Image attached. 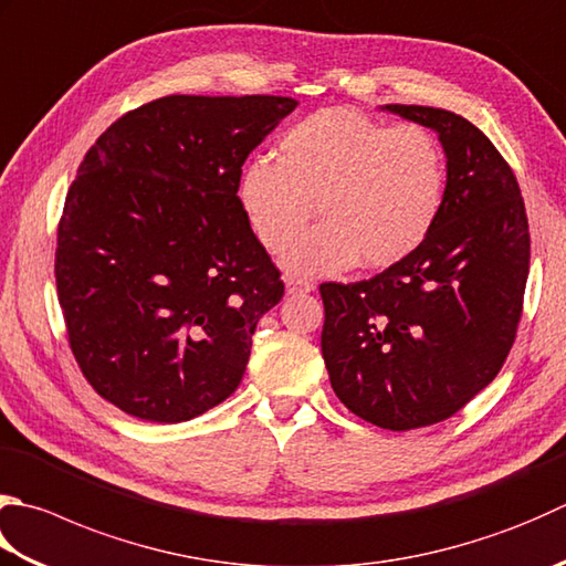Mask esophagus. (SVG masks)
<instances>
[{
  "label": "esophagus",
  "instance_id": "34e87169",
  "mask_svg": "<svg viewBox=\"0 0 566 566\" xmlns=\"http://www.w3.org/2000/svg\"><path fill=\"white\" fill-rule=\"evenodd\" d=\"M286 286V294L294 296V294H308L314 292V284L312 282H302V280H294V276H286L284 280Z\"/></svg>",
  "mask_w": 566,
  "mask_h": 566
}]
</instances>
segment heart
<instances>
[{
  "instance_id": "heart-1",
  "label": "heart",
  "mask_w": 566,
  "mask_h": 566,
  "mask_svg": "<svg viewBox=\"0 0 566 566\" xmlns=\"http://www.w3.org/2000/svg\"><path fill=\"white\" fill-rule=\"evenodd\" d=\"M254 235L282 254L317 210L322 226L284 258L298 276L407 260L437 226L447 157L427 127L395 125L358 109L304 117L276 142L274 161H252L238 184Z\"/></svg>"
}]
</instances>
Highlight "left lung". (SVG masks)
<instances>
[{
	"label": "left lung",
	"mask_w": 566,
	"mask_h": 566,
	"mask_svg": "<svg viewBox=\"0 0 566 566\" xmlns=\"http://www.w3.org/2000/svg\"><path fill=\"white\" fill-rule=\"evenodd\" d=\"M382 109L439 135L444 206L400 264L318 286L321 353L353 415L407 431L457 415L501 373L523 314L530 228L513 169L479 127L439 107Z\"/></svg>",
	"instance_id": "1"
}]
</instances>
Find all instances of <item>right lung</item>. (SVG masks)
<instances>
[{
	"label": "right lung",
	"mask_w": 566,
	"mask_h": 566,
	"mask_svg": "<svg viewBox=\"0 0 566 566\" xmlns=\"http://www.w3.org/2000/svg\"><path fill=\"white\" fill-rule=\"evenodd\" d=\"M296 107L280 95H169L113 122L65 196L55 286L71 350L99 397L176 424L238 390L284 282L238 184Z\"/></svg>",
	"instance_id": "obj_1"
}]
</instances>
